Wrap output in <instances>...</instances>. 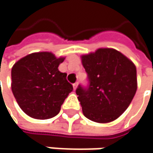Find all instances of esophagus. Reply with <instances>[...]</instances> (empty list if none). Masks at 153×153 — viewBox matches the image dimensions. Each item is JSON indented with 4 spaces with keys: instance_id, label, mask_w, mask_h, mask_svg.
<instances>
[{
    "instance_id": "34e87169",
    "label": "esophagus",
    "mask_w": 153,
    "mask_h": 153,
    "mask_svg": "<svg viewBox=\"0 0 153 153\" xmlns=\"http://www.w3.org/2000/svg\"><path fill=\"white\" fill-rule=\"evenodd\" d=\"M73 86H74V89L76 90L77 86H78V82H76V83H74V84H73Z\"/></svg>"
}]
</instances>
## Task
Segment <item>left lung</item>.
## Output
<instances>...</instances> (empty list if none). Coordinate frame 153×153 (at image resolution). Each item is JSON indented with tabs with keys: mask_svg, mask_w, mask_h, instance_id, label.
Masks as SVG:
<instances>
[{
	"mask_svg": "<svg viewBox=\"0 0 153 153\" xmlns=\"http://www.w3.org/2000/svg\"><path fill=\"white\" fill-rule=\"evenodd\" d=\"M88 85L76 89L84 116L106 123L117 119L129 106L137 90L136 68L113 49H98L82 56Z\"/></svg>",
	"mask_w": 153,
	"mask_h": 153,
	"instance_id": "8db88e82",
	"label": "left lung"
}]
</instances>
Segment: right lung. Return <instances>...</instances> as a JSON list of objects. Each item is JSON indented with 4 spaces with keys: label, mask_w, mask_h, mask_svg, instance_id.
I'll list each match as a JSON object with an SVG mask.
<instances>
[{
    "label": "right lung",
    "mask_w": 153,
    "mask_h": 153,
    "mask_svg": "<svg viewBox=\"0 0 153 153\" xmlns=\"http://www.w3.org/2000/svg\"><path fill=\"white\" fill-rule=\"evenodd\" d=\"M64 58L50 52L32 53L13 65L12 91L24 112L35 119H50L60 112L73 85L58 70Z\"/></svg>",
    "instance_id": "1"
}]
</instances>
